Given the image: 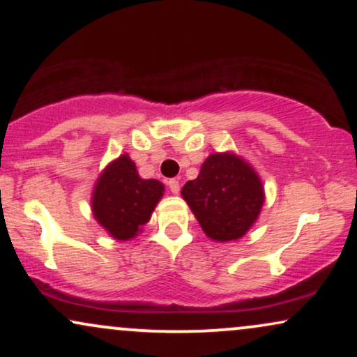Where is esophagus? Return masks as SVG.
I'll list each match as a JSON object with an SVG mask.
<instances>
[{"label": "esophagus", "mask_w": 357, "mask_h": 357, "mask_svg": "<svg viewBox=\"0 0 357 357\" xmlns=\"http://www.w3.org/2000/svg\"><path fill=\"white\" fill-rule=\"evenodd\" d=\"M168 184H169L171 192H173V194H178L179 192V181H178V179H169Z\"/></svg>", "instance_id": "1"}]
</instances>
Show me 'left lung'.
Masks as SVG:
<instances>
[{
    "label": "left lung",
    "instance_id": "left-lung-1",
    "mask_svg": "<svg viewBox=\"0 0 357 357\" xmlns=\"http://www.w3.org/2000/svg\"><path fill=\"white\" fill-rule=\"evenodd\" d=\"M181 194L202 231L215 242L245 236L265 201L259 174L234 153L207 156L199 176L184 184Z\"/></svg>",
    "mask_w": 357,
    "mask_h": 357
}]
</instances>
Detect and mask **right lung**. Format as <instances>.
<instances>
[{"instance_id": "add662e5", "label": "right lung", "mask_w": 357, "mask_h": 357, "mask_svg": "<svg viewBox=\"0 0 357 357\" xmlns=\"http://www.w3.org/2000/svg\"><path fill=\"white\" fill-rule=\"evenodd\" d=\"M163 192V183L139 178L137 166L125 153L98 176L92 194V212L112 237L130 241L150 220Z\"/></svg>"}]
</instances>
